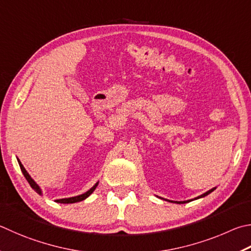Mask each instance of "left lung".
I'll return each mask as SVG.
<instances>
[{
	"instance_id": "1",
	"label": "left lung",
	"mask_w": 251,
	"mask_h": 251,
	"mask_svg": "<svg viewBox=\"0 0 251 251\" xmlns=\"http://www.w3.org/2000/svg\"><path fill=\"white\" fill-rule=\"evenodd\" d=\"M216 188H213V189H211V190H208L207 192H205V193H203V194H201L200 195V197H198V198H195V199H192V200H188V201H170V200H166V199H162V200H166V201H168V202H171V203H176V204H184V203H188V202H191V201H194V200H198V199H202V198H204V197H206V195H208L209 193H212L214 190H215ZM161 199V198H160Z\"/></svg>"
}]
</instances>
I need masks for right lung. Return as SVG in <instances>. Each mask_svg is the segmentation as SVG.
I'll return each instance as SVG.
<instances>
[{"instance_id": "add662e5", "label": "right lung", "mask_w": 251, "mask_h": 251, "mask_svg": "<svg viewBox=\"0 0 251 251\" xmlns=\"http://www.w3.org/2000/svg\"><path fill=\"white\" fill-rule=\"evenodd\" d=\"M17 161H18V165H20V167H21V170H22V172H23V175H24V176L26 177V180L28 181V183L30 184V186L31 188H33L36 192H37L39 195H43V191H42V189H40V186L36 183V182L34 181V179L33 177H31L30 176H29V173L26 171V169L24 168V166L22 165V162L20 161V159L17 158ZM98 184H99V181L97 182V183H95L92 188H91L90 190H88L86 191V192H84L83 194H80V195H76V197H72V198H66V199H59V200H56V202L57 203H62V204H71V203H76V202H81V201H83V200H85L86 198H89L91 194L93 193V191L97 189V186H98Z\"/></svg>"}]
</instances>
